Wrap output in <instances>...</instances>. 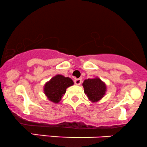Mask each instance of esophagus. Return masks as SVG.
<instances>
[{
    "mask_svg": "<svg viewBox=\"0 0 147 147\" xmlns=\"http://www.w3.org/2000/svg\"><path fill=\"white\" fill-rule=\"evenodd\" d=\"M81 82H82V80H81V78H76V79L74 80V84H75L76 85H78V86L81 85Z\"/></svg>",
    "mask_w": 147,
    "mask_h": 147,
    "instance_id": "1",
    "label": "esophagus"
}]
</instances>
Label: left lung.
Listing matches in <instances>:
<instances>
[{"instance_id": "8db88e82", "label": "left lung", "mask_w": 147, "mask_h": 147, "mask_svg": "<svg viewBox=\"0 0 147 147\" xmlns=\"http://www.w3.org/2000/svg\"><path fill=\"white\" fill-rule=\"evenodd\" d=\"M84 93L91 102H98L105 95L106 85L99 78H88L83 83Z\"/></svg>"}]
</instances>
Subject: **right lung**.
Returning <instances> with one entry per match:
<instances>
[{
    "mask_svg": "<svg viewBox=\"0 0 147 147\" xmlns=\"http://www.w3.org/2000/svg\"><path fill=\"white\" fill-rule=\"evenodd\" d=\"M73 85L74 81L70 78L58 74L45 84L44 92L49 100L58 103L66 93V88Z\"/></svg>",
    "mask_w": 147,
    "mask_h": 147,
    "instance_id": "add662e5",
    "label": "right lung"
}]
</instances>
